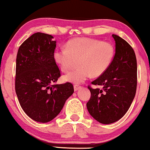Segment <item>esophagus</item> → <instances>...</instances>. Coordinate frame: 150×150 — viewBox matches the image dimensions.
Wrapping results in <instances>:
<instances>
[{
  "mask_svg": "<svg viewBox=\"0 0 150 150\" xmlns=\"http://www.w3.org/2000/svg\"><path fill=\"white\" fill-rule=\"evenodd\" d=\"M81 88H82V87H81V86L74 85V90H75V92H76V91H77V90H79V89H81Z\"/></svg>",
  "mask_w": 150,
  "mask_h": 150,
  "instance_id": "1",
  "label": "esophagus"
}]
</instances>
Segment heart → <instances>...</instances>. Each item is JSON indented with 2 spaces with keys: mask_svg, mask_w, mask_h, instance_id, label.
I'll use <instances>...</instances> for the list:
<instances>
[{
  "mask_svg": "<svg viewBox=\"0 0 150 150\" xmlns=\"http://www.w3.org/2000/svg\"><path fill=\"white\" fill-rule=\"evenodd\" d=\"M66 48H58L53 52V59L62 71L68 72L75 61L80 67L65 75V81L75 85L83 83L92 76H100L111 65L114 48L110 43L87 37L68 41Z\"/></svg>",
  "mask_w": 150,
  "mask_h": 150,
  "instance_id": "heart-1",
  "label": "heart"
}]
</instances>
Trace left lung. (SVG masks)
Here are the masks:
<instances>
[{"mask_svg": "<svg viewBox=\"0 0 150 150\" xmlns=\"http://www.w3.org/2000/svg\"><path fill=\"white\" fill-rule=\"evenodd\" d=\"M115 55L108 69L88 87L91 97L87 103L89 114L102 124H111L122 118L130 108L137 88V60L126 41L112 34Z\"/></svg>", "mask_w": 150, "mask_h": 150, "instance_id": "8db88e82", "label": "left lung"}]
</instances>
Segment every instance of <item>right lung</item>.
<instances>
[{"mask_svg":"<svg viewBox=\"0 0 150 150\" xmlns=\"http://www.w3.org/2000/svg\"><path fill=\"white\" fill-rule=\"evenodd\" d=\"M53 39L50 34L34 33L17 54L15 92L26 114L39 123L56 118L74 92L70 82L53 85L61 73L53 59L56 41Z\"/></svg>","mask_w":150,"mask_h":150,"instance_id":"add662e5","label":"right lung"}]
</instances>
